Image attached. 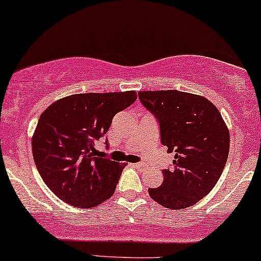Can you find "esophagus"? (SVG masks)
<instances>
[{
	"instance_id": "obj_1",
	"label": "esophagus",
	"mask_w": 261,
	"mask_h": 261,
	"mask_svg": "<svg viewBox=\"0 0 261 261\" xmlns=\"http://www.w3.org/2000/svg\"><path fill=\"white\" fill-rule=\"evenodd\" d=\"M135 167L139 168V170H142V168L146 167V165L144 162H137V163H135Z\"/></svg>"
}]
</instances>
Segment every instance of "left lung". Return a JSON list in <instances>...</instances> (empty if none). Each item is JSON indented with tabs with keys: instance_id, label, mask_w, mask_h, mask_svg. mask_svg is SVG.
I'll use <instances>...</instances> for the list:
<instances>
[{
	"instance_id": "left-lung-1",
	"label": "left lung",
	"mask_w": 261,
	"mask_h": 261,
	"mask_svg": "<svg viewBox=\"0 0 261 261\" xmlns=\"http://www.w3.org/2000/svg\"><path fill=\"white\" fill-rule=\"evenodd\" d=\"M141 104L159 122L161 142L174 153L163 182L148 194L170 210H183L207 196L218 182L229 153V133L208 99L178 90L140 91Z\"/></svg>"
}]
</instances>
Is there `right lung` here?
Returning a JSON list of instances; mask_svg holds the SVG:
<instances>
[{
    "label": "right lung",
    "mask_w": 261,
    "mask_h": 261,
    "mask_svg": "<svg viewBox=\"0 0 261 261\" xmlns=\"http://www.w3.org/2000/svg\"><path fill=\"white\" fill-rule=\"evenodd\" d=\"M135 100V91L75 94L45 109L32 139L33 159L43 181L63 202L91 208L113 196L126 163L111 161L94 146L113 117Z\"/></svg>",
    "instance_id": "add662e5"
}]
</instances>
